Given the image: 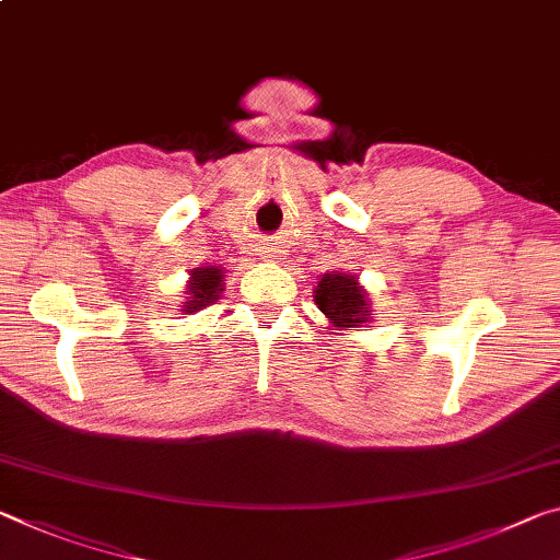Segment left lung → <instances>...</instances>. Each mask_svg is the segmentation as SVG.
I'll list each match as a JSON object with an SVG mask.
<instances>
[{
	"label": "left lung",
	"instance_id": "1",
	"mask_svg": "<svg viewBox=\"0 0 560 560\" xmlns=\"http://www.w3.org/2000/svg\"><path fill=\"white\" fill-rule=\"evenodd\" d=\"M314 304L326 316L331 334L353 331L371 322L369 291L349 271L322 273L314 289Z\"/></svg>",
	"mask_w": 560,
	"mask_h": 560
}]
</instances>
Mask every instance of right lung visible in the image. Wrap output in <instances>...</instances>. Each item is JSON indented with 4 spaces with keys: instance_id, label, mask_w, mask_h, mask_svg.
<instances>
[{
    "instance_id": "obj_1",
    "label": "right lung",
    "mask_w": 560,
    "mask_h": 560,
    "mask_svg": "<svg viewBox=\"0 0 560 560\" xmlns=\"http://www.w3.org/2000/svg\"><path fill=\"white\" fill-rule=\"evenodd\" d=\"M224 277L226 271L221 266H197L189 271V281H186L184 301H182V314H197L201 308L221 296L224 291Z\"/></svg>"
}]
</instances>
